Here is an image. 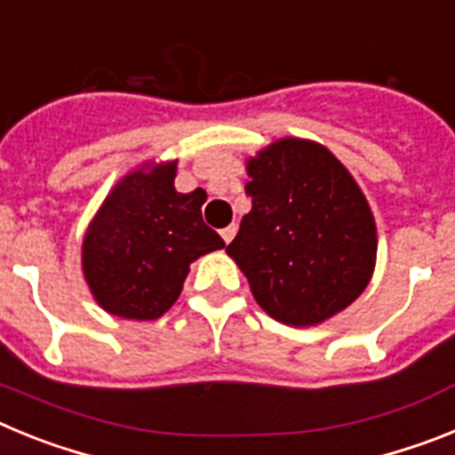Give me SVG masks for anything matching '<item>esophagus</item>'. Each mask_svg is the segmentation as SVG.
Instances as JSON below:
<instances>
[{"label":"esophagus","instance_id":"1","mask_svg":"<svg viewBox=\"0 0 455 455\" xmlns=\"http://www.w3.org/2000/svg\"><path fill=\"white\" fill-rule=\"evenodd\" d=\"M235 232H236V225H228V228H223V230H220V236H223L225 243H230L232 236H235Z\"/></svg>","mask_w":455,"mask_h":455}]
</instances>
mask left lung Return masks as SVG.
Wrapping results in <instances>:
<instances>
[{"label":"left lung","instance_id":"left-lung-1","mask_svg":"<svg viewBox=\"0 0 455 455\" xmlns=\"http://www.w3.org/2000/svg\"><path fill=\"white\" fill-rule=\"evenodd\" d=\"M251 212L225 251L287 325H316L364 291L376 225L351 172L319 143L283 139L248 162Z\"/></svg>","mask_w":455,"mask_h":455}]
</instances>
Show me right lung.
Listing matches in <instances>:
<instances>
[{
  "instance_id": "1",
  "label": "right lung",
  "mask_w": 455,
  "mask_h": 455,
  "mask_svg": "<svg viewBox=\"0 0 455 455\" xmlns=\"http://www.w3.org/2000/svg\"><path fill=\"white\" fill-rule=\"evenodd\" d=\"M175 164L136 171L104 200L84 239V275L107 312L162 316L178 300L188 264L225 246L203 220L204 191L178 193Z\"/></svg>"
}]
</instances>
